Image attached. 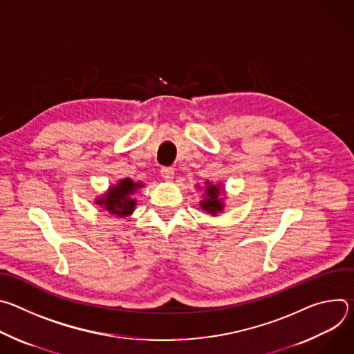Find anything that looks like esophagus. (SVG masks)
<instances>
[{
    "label": "esophagus",
    "mask_w": 354,
    "mask_h": 354,
    "mask_svg": "<svg viewBox=\"0 0 354 354\" xmlns=\"http://www.w3.org/2000/svg\"><path fill=\"white\" fill-rule=\"evenodd\" d=\"M174 175H175L174 168H169V167H164V168H161V176H162V179H164V180H167V182L172 180V179H174Z\"/></svg>",
    "instance_id": "obj_1"
}]
</instances>
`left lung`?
I'll return each mask as SVG.
<instances>
[{
	"mask_svg": "<svg viewBox=\"0 0 354 354\" xmlns=\"http://www.w3.org/2000/svg\"><path fill=\"white\" fill-rule=\"evenodd\" d=\"M196 187L198 189L200 186H196ZM201 189H203L205 192H203V194H201V200L198 201L200 209L213 217L223 213L224 207H225L224 185L221 182L212 183L210 180H206L205 186Z\"/></svg>",
	"mask_w": 354,
	"mask_h": 354,
	"instance_id": "1",
	"label": "left lung"
}]
</instances>
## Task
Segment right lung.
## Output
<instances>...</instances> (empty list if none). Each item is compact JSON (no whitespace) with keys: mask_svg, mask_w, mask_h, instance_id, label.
<instances>
[{"mask_svg":"<svg viewBox=\"0 0 354 354\" xmlns=\"http://www.w3.org/2000/svg\"><path fill=\"white\" fill-rule=\"evenodd\" d=\"M141 187H144L142 182H134L130 178L120 179L118 183L109 186L105 193L99 194L95 198V205L105 210L109 216L119 218L131 216L137 206L134 194Z\"/></svg>","mask_w":354,"mask_h":354,"instance_id":"right-lung-1","label":"right lung"}]
</instances>
